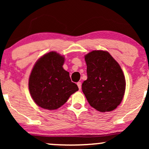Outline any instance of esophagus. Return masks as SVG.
<instances>
[{
    "instance_id": "1",
    "label": "esophagus",
    "mask_w": 149,
    "mask_h": 149,
    "mask_svg": "<svg viewBox=\"0 0 149 149\" xmlns=\"http://www.w3.org/2000/svg\"><path fill=\"white\" fill-rule=\"evenodd\" d=\"M77 85H78V87H79V90H81V82H78V83H77Z\"/></svg>"
}]
</instances>
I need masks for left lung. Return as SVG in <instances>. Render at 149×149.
Masks as SVG:
<instances>
[{
  "instance_id": "obj_1",
  "label": "left lung",
  "mask_w": 149,
  "mask_h": 149,
  "mask_svg": "<svg viewBox=\"0 0 149 149\" xmlns=\"http://www.w3.org/2000/svg\"><path fill=\"white\" fill-rule=\"evenodd\" d=\"M87 79L82 91L91 107L100 112L115 110L123 100L125 79L121 66L109 52L92 51L85 56Z\"/></svg>"
}]
</instances>
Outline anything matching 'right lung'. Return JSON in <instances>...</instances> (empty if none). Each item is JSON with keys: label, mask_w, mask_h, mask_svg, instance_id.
I'll use <instances>...</instances> for the list:
<instances>
[{"label": "right lung", "mask_w": 149, "mask_h": 149, "mask_svg": "<svg viewBox=\"0 0 149 149\" xmlns=\"http://www.w3.org/2000/svg\"><path fill=\"white\" fill-rule=\"evenodd\" d=\"M64 58L55 52L42 56L32 68L28 87L36 104L44 109L55 110L66 102L79 90L63 68Z\"/></svg>", "instance_id": "add662e5"}]
</instances>
